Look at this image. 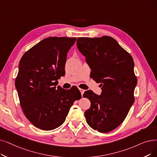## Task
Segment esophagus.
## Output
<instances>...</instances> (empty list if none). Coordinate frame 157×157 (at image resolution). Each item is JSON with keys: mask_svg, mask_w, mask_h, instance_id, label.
<instances>
[{"mask_svg": "<svg viewBox=\"0 0 157 157\" xmlns=\"http://www.w3.org/2000/svg\"><path fill=\"white\" fill-rule=\"evenodd\" d=\"M79 91H80V92H81V95H83V94H84V92H85V90L82 89V88H79Z\"/></svg>", "mask_w": 157, "mask_h": 157, "instance_id": "obj_1", "label": "esophagus"}]
</instances>
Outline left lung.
<instances>
[{
  "label": "left lung",
  "instance_id": "1",
  "mask_svg": "<svg viewBox=\"0 0 157 157\" xmlns=\"http://www.w3.org/2000/svg\"><path fill=\"white\" fill-rule=\"evenodd\" d=\"M76 42L90 77L102 87L100 95L90 90L83 95L91 103L85 112L86 122L94 130L110 132L124 121L134 103L137 79L133 58L110 36L79 37Z\"/></svg>",
  "mask_w": 157,
  "mask_h": 157
}]
</instances>
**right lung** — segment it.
Instances as JSON below:
<instances>
[{
    "label": "right lung",
    "mask_w": 157,
    "mask_h": 157,
    "mask_svg": "<svg viewBox=\"0 0 157 157\" xmlns=\"http://www.w3.org/2000/svg\"><path fill=\"white\" fill-rule=\"evenodd\" d=\"M76 38L49 37L24 53L15 79L25 116L36 128L52 130L65 121L74 102L81 98L76 86H56L65 76L67 52Z\"/></svg>",
    "instance_id": "right-lung-1"
}]
</instances>
